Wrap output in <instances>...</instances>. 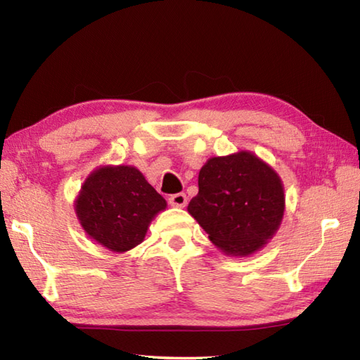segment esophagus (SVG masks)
I'll list each match as a JSON object with an SVG mask.
<instances>
[{"label":"esophagus","instance_id":"1","mask_svg":"<svg viewBox=\"0 0 360 360\" xmlns=\"http://www.w3.org/2000/svg\"><path fill=\"white\" fill-rule=\"evenodd\" d=\"M169 205L174 206V208H184L187 205V197L186 193H174L169 197Z\"/></svg>","mask_w":360,"mask_h":360}]
</instances>
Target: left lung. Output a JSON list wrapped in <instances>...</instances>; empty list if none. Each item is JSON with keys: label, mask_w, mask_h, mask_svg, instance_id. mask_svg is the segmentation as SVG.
Returning <instances> with one entry per match:
<instances>
[{"label": "left lung", "mask_w": 360, "mask_h": 360, "mask_svg": "<svg viewBox=\"0 0 360 360\" xmlns=\"http://www.w3.org/2000/svg\"><path fill=\"white\" fill-rule=\"evenodd\" d=\"M187 211L219 251L248 257L281 227L284 184L276 169L251 150L211 157L200 169L198 193Z\"/></svg>", "instance_id": "left-lung-1"}]
</instances>
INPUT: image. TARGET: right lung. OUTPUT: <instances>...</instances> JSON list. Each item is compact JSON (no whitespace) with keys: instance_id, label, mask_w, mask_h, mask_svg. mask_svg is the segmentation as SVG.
<instances>
[{"instance_id":"right-lung-1","label":"right lung","mask_w":360,"mask_h":360,"mask_svg":"<svg viewBox=\"0 0 360 360\" xmlns=\"http://www.w3.org/2000/svg\"><path fill=\"white\" fill-rule=\"evenodd\" d=\"M167 202L133 165H100L75 200L79 224L90 240L115 254L141 245Z\"/></svg>"}]
</instances>
